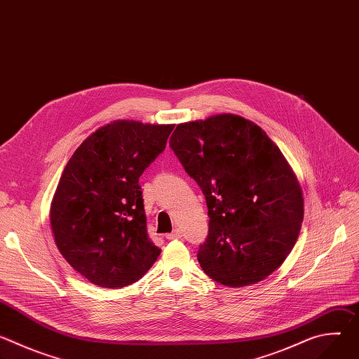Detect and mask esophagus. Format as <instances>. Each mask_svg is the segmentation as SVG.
Segmentation results:
<instances>
[{"label": "esophagus", "instance_id": "34e87169", "mask_svg": "<svg viewBox=\"0 0 359 359\" xmlns=\"http://www.w3.org/2000/svg\"><path fill=\"white\" fill-rule=\"evenodd\" d=\"M180 237H182V231H180V230H175V231L166 234V238H168V240H177V238H180Z\"/></svg>", "mask_w": 359, "mask_h": 359}]
</instances>
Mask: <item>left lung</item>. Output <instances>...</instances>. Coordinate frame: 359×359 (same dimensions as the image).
<instances>
[{
    "instance_id": "8db88e82",
    "label": "left lung",
    "mask_w": 359,
    "mask_h": 359,
    "mask_svg": "<svg viewBox=\"0 0 359 359\" xmlns=\"http://www.w3.org/2000/svg\"><path fill=\"white\" fill-rule=\"evenodd\" d=\"M169 143L206 197L203 271L227 287L267 278L291 252L304 219L302 190L278 146L231 114L180 123Z\"/></svg>"
}]
</instances>
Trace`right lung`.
<instances>
[{"mask_svg":"<svg viewBox=\"0 0 359 359\" xmlns=\"http://www.w3.org/2000/svg\"><path fill=\"white\" fill-rule=\"evenodd\" d=\"M173 128L114 121L88 136L62 172L50 227L62 257L95 285L136 283L159 257L147 237L139 177Z\"/></svg>","mask_w":359,"mask_h":359,"instance_id":"right-lung-1","label":"right lung"}]
</instances>
